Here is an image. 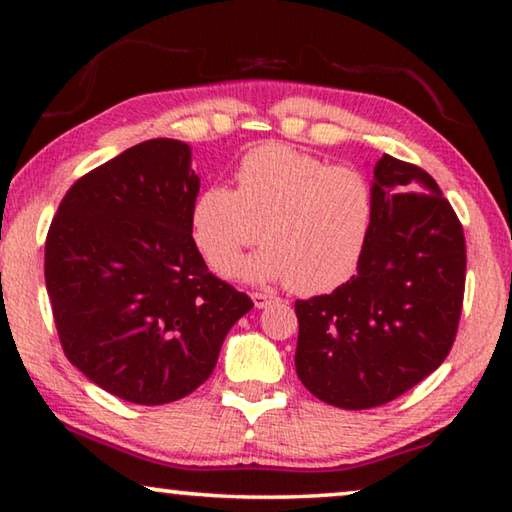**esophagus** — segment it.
<instances>
[{"mask_svg":"<svg viewBox=\"0 0 512 512\" xmlns=\"http://www.w3.org/2000/svg\"><path fill=\"white\" fill-rule=\"evenodd\" d=\"M250 298H253V302H255V307H257V309H264V307L271 305V302H277V298H275V296H271V293H262V291L250 293Z\"/></svg>","mask_w":512,"mask_h":512,"instance_id":"esophagus-1","label":"esophagus"}]
</instances>
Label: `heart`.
Here are the masks:
<instances>
[{
	"label": "heart",
	"mask_w": 512,
	"mask_h": 512,
	"mask_svg": "<svg viewBox=\"0 0 512 512\" xmlns=\"http://www.w3.org/2000/svg\"><path fill=\"white\" fill-rule=\"evenodd\" d=\"M235 183V192L203 189L192 205L194 244L216 273H228L257 237L264 248L239 264L241 280L287 282L314 296L354 273L372 221V189L361 171L264 144L241 158Z\"/></svg>",
	"instance_id": "obj_1"
}]
</instances>
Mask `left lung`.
I'll use <instances>...</instances> for the list:
<instances>
[{"mask_svg":"<svg viewBox=\"0 0 512 512\" xmlns=\"http://www.w3.org/2000/svg\"><path fill=\"white\" fill-rule=\"evenodd\" d=\"M372 221L348 282L296 300V372L311 395L361 411L395 400L452 350L465 289V237L427 171L384 153Z\"/></svg>","mask_w":512,"mask_h":512,"instance_id":"8db88e82","label":"left lung"}]
</instances>
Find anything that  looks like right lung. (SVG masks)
Returning a JSON list of instances; mask_svg holds the SVG:
<instances>
[{"label": "right lung", "instance_id": "obj_1", "mask_svg": "<svg viewBox=\"0 0 512 512\" xmlns=\"http://www.w3.org/2000/svg\"><path fill=\"white\" fill-rule=\"evenodd\" d=\"M198 187L189 144L160 137L85 173L51 221L45 282L60 343L119 400L158 406L194 393L253 309L198 253Z\"/></svg>", "mask_w": 512, "mask_h": 512}]
</instances>
